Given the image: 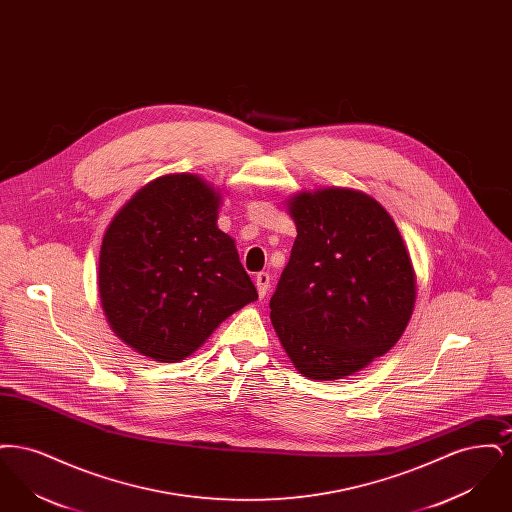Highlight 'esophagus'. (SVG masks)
<instances>
[{"mask_svg": "<svg viewBox=\"0 0 512 512\" xmlns=\"http://www.w3.org/2000/svg\"><path fill=\"white\" fill-rule=\"evenodd\" d=\"M255 286H257L259 297H265V295H267L268 286H270V276H268V272L255 274Z\"/></svg>", "mask_w": 512, "mask_h": 512, "instance_id": "1", "label": "esophagus"}]
</instances>
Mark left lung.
<instances>
[{"mask_svg":"<svg viewBox=\"0 0 512 512\" xmlns=\"http://www.w3.org/2000/svg\"><path fill=\"white\" fill-rule=\"evenodd\" d=\"M297 238L270 299V320L295 368L338 380L388 353L416 301L413 263L390 213L347 188L288 199Z\"/></svg>","mask_w":512,"mask_h":512,"instance_id":"left-lung-1","label":"left lung"}]
</instances>
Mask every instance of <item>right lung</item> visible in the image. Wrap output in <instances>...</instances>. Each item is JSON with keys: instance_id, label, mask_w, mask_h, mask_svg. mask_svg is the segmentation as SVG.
<instances>
[{"instance_id": "right-lung-1", "label": "right lung", "mask_w": 512, "mask_h": 512, "mask_svg": "<svg viewBox=\"0 0 512 512\" xmlns=\"http://www.w3.org/2000/svg\"><path fill=\"white\" fill-rule=\"evenodd\" d=\"M220 194L197 174H167L132 195L105 230L98 286L111 330L159 363L190 357L220 322L257 299Z\"/></svg>"}]
</instances>
